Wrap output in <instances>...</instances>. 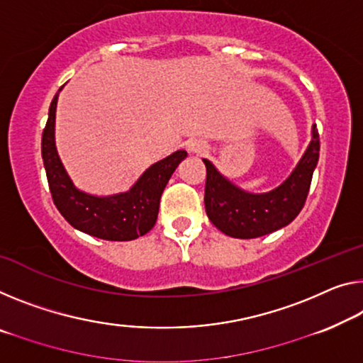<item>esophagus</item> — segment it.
<instances>
[{
    "instance_id": "obj_1",
    "label": "esophagus",
    "mask_w": 363,
    "mask_h": 363,
    "mask_svg": "<svg viewBox=\"0 0 363 363\" xmlns=\"http://www.w3.org/2000/svg\"><path fill=\"white\" fill-rule=\"evenodd\" d=\"M208 144L204 141H199V139H194L188 144V152L191 155H196V157H201V155H206L208 154Z\"/></svg>"
}]
</instances>
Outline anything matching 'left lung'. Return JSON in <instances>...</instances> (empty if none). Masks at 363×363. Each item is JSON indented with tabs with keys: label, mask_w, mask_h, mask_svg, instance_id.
<instances>
[{
	"label": "left lung",
	"mask_w": 363,
	"mask_h": 363,
	"mask_svg": "<svg viewBox=\"0 0 363 363\" xmlns=\"http://www.w3.org/2000/svg\"><path fill=\"white\" fill-rule=\"evenodd\" d=\"M320 157V136L311 126L308 147L277 188L267 193L245 191L203 159L206 165L204 206L209 220L222 233L233 238H256L286 227L302 211L311 177Z\"/></svg>",
	"instance_id": "1"
}]
</instances>
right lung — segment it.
Segmentation results:
<instances>
[{"label": "right lung", "instance_id": "1", "mask_svg": "<svg viewBox=\"0 0 363 363\" xmlns=\"http://www.w3.org/2000/svg\"><path fill=\"white\" fill-rule=\"evenodd\" d=\"M61 89L50 105L48 121L42 135V159L55 206L72 227L87 235L110 242H128L146 235L157 220L164 188L178 164L188 155L186 150H177L150 165L125 193L97 196L82 191L69 178L55 143V118Z\"/></svg>", "mask_w": 363, "mask_h": 363}]
</instances>
